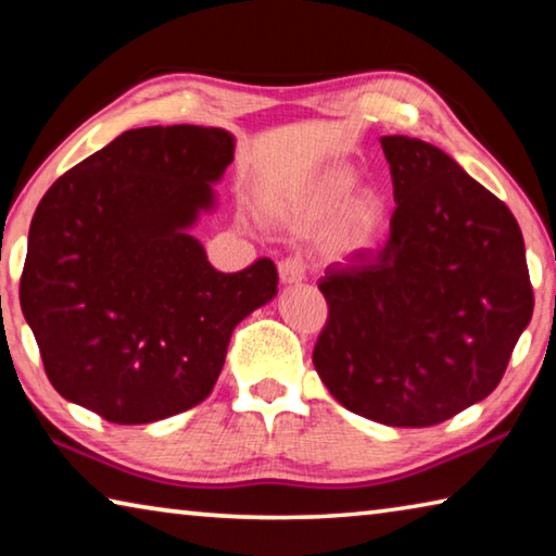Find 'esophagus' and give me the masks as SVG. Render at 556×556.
<instances>
[{
	"label": "esophagus",
	"instance_id": "1",
	"mask_svg": "<svg viewBox=\"0 0 556 556\" xmlns=\"http://www.w3.org/2000/svg\"><path fill=\"white\" fill-rule=\"evenodd\" d=\"M304 277H306V262L299 255H289L279 262L281 285H299Z\"/></svg>",
	"mask_w": 556,
	"mask_h": 556
}]
</instances>
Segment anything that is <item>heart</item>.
Segmentation results:
<instances>
[{"mask_svg":"<svg viewBox=\"0 0 556 556\" xmlns=\"http://www.w3.org/2000/svg\"><path fill=\"white\" fill-rule=\"evenodd\" d=\"M353 184L355 176L351 168H328V172H324L306 188L304 199H301V211L306 215L331 213L333 208H338L344 195L351 193ZM382 218L384 205L378 193L357 191L349 195L346 203L341 206V240L351 244V248H361V244L370 242L372 235L380 230Z\"/></svg>","mask_w":556,"mask_h":556,"instance_id":"b5f03b06","label":"heart"}]
</instances>
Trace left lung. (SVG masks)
<instances>
[{"mask_svg":"<svg viewBox=\"0 0 556 556\" xmlns=\"http://www.w3.org/2000/svg\"><path fill=\"white\" fill-rule=\"evenodd\" d=\"M390 238L318 279L328 318L316 372L345 409L388 427H431L503 380L534 294L510 208L421 139L382 137Z\"/></svg>","mask_w":556,"mask_h":556,"instance_id":"left-lung-1","label":"left lung"}]
</instances>
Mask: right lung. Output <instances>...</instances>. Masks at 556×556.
<instances>
[{"instance_id": "obj_1", "label": "right lung", "mask_w": 556, "mask_h": 556, "mask_svg": "<svg viewBox=\"0 0 556 556\" xmlns=\"http://www.w3.org/2000/svg\"><path fill=\"white\" fill-rule=\"evenodd\" d=\"M232 152L218 127H139L46 191L18 301L61 397L112 425H149L208 397L232 328L279 281L269 257L213 269L188 235Z\"/></svg>"}]
</instances>
